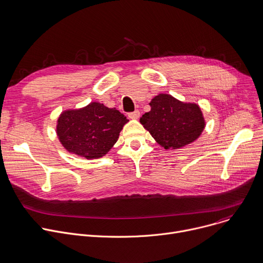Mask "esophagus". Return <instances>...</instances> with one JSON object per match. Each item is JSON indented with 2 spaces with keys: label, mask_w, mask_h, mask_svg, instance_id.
<instances>
[{
  "label": "esophagus",
  "mask_w": 263,
  "mask_h": 263,
  "mask_svg": "<svg viewBox=\"0 0 263 263\" xmlns=\"http://www.w3.org/2000/svg\"><path fill=\"white\" fill-rule=\"evenodd\" d=\"M128 117L130 119H138L140 117V112L138 110H136L134 112H130V113H128Z\"/></svg>",
  "instance_id": "1"
}]
</instances>
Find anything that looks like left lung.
<instances>
[{"mask_svg":"<svg viewBox=\"0 0 263 263\" xmlns=\"http://www.w3.org/2000/svg\"><path fill=\"white\" fill-rule=\"evenodd\" d=\"M151 110L140 122L165 149H177L194 142L204 128L200 108L183 103L171 95L160 94L149 103Z\"/></svg>","mask_w":263,"mask_h":263,"instance_id":"1","label":"left lung"}]
</instances>
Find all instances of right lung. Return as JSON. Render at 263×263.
Returning <instances> with one entry per match:
<instances>
[{
	"mask_svg": "<svg viewBox=\"0 0 263 263\" xmlns=\"http://www.w3.org/2000/svg\"><path fill=\"white\" fill-rule=\"evenodd\" d=\"M128 120L115 108L91 102L84 109L66 111L58 119L57 135L69 151L86 159H99L117 142Z\"/></svg>",
	"mask_w": 263,
	"mask_h": 263,
	"instance_id": "obj_1",
	"label": "right lung"
}]
</instances>
